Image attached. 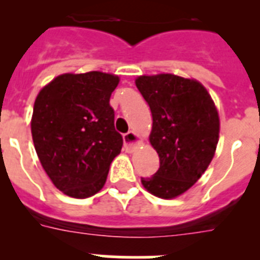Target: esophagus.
Wrapping results in <instances>:
<instances>
[{"instance_id": "obj_1", "label": "esophagus", "mask_w": 260, "mask_h": 260, "mask_svg": "<svg viewBox=\"0 0 260 260\" xmlns=\"http://www.w3.org/2000/svg\"><path fill=\"white\" fill-rule=\"evenodd\" d=\"M123 142H125V148L126 151H132L135 146L141 143V138L135 133L128 132L123 135Z\"/></svg>"}]
</instances>
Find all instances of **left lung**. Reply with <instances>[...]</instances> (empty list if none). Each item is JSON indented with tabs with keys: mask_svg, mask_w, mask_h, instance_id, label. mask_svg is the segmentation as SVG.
I'll return each instance as SVG.
<instances>
[{
	"mask_svg": "<svg viewBox=\"0 0 260 260\" xmlns=\"http://www.w3.org/2000/svg\"><path fill=\"white\" fill-rule=\"evenodd\" d=\"M135 84L150 105V142L160 157L157 172L142 177V183L158 198H176L210 165L219 142V114L207 89L194 79L142 75Z\"/></svg>",
	"mask_w": 260,
	"mask_h": 260,
	"instance_id": "left-lung-1",
	"label": "left lung"
}]
</instances>
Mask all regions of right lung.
<instances>
[{"mask_svg": "<svg viewBox=\"0 0 260 260\" xmlns=\"http://www.w3.org/2000/svg\"><path fill=\"white\" fill-rule=\"evenodd\" d=\"M119 79L102 71L62 74L39 92L31 132L44 171L57 189L84 199L103 189L123 139L109 99Z\"/></svg>", "mask_w": 260, "mask_h": 260, "instance_id": "add662e5", "label": "right lung"}]
</instances>
